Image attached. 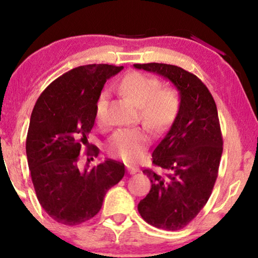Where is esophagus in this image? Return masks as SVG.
I'll list each match as a JSON object with an SVG mask.
<instances>
[{
    "instance_id": "1",
    "label": "esophagus",
    "mask_w": 258,
    "mask_h": 258,
    "mask_svg": "<svg viewBox=\"0 0 258 258\" xmlns=\"http://www.w3.org/2000/svg\"><path fill=\"white\" fill-rule=\"evenodd\" d=\"M139 171V168H137V167H134V166H127V172L130 173V174H135Z\"/></svg>"
}]
</instances>
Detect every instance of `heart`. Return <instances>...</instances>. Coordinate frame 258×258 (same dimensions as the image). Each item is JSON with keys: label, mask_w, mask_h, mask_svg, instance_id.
I'll use <instances>...</instances> for the list:
<instances>
[{"label": "heart", "mask_w": 258, "mask_h": 258, "mask_svg": "<svg viewBox=\"0 0 258 258\" xmlns=\"http://www.w3.org/2000/svg\"><path fill=\"white\" fill-rule=\"evenodd\" d=\"M119 89L139 107L141 120L148 127L161 132L173 123L180 109V95L173 87H160L155 77L132 72L125 75ZM108 93L102 92L95 104V117L102 119ZM149 137L141 128L117 130L107 141L108 154L125 161H134L143 155Z\"/></svg>", "instance_id": "heart-1"}]
</instances>
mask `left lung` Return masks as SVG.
<instances>
[{
    "mask_svg": "<svg viewBox=\"0 0 258 258\" xmlns=\"http://www.w3.org/2000/svg\"><path fill=\"white\" fill-rule=\"evenodd\" d=\"M133 66L171 81L180 95L175 119L152 152V164L161 172L143 169L151 189L138 205L147 223L180 230L204 208L217 178L223 139L216 104L206 85L181 67L156 62Z\"/></svg>",
    "mask_w": 258,
    "mask_h": 258,
    "instance_id": "8db88e82",
    "label": "left lung"
}]
</instances>
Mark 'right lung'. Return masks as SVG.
Returning <instances> with one entry per match:
<instances>
[{"label":"right lung","mask_w":258,"mask_h":258,"mask_svg":"<svg viewBox=\"0 0 258 258\" xmlns=\"http://www.w3.org/2000/svg\"><path fill=\"white\" fill-rule=\"evenodd\" d=\"M123 68L104 63L74 68L52 82L35 103L26 140L28 167L38 202L58 223L77 225L97 215L107 191L124 176V164L112 159L80 167L104 83ZM86 155L90 163L99 149L93 147Z\"/></svg>","instance_id":"obj_1"}]
</instances>
